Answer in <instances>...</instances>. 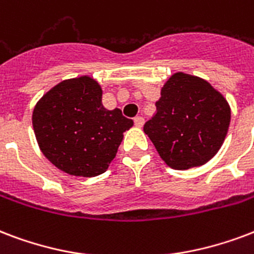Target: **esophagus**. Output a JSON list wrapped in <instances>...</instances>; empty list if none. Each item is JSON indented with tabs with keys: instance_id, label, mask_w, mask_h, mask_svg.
Here are the masks:
<instances>
[{
	"instance_id": "esophagus-1",
	"label": "esophagus",
	"mask_w": 254,
	"mask_h": 254,
	"mask_svg": "<svg viewBox=\"0 0 254 254\" xmlns=\"http://www.w3.org/2000/svg\"><path fill=\"white\" fill-rule=\"evenodd\" d=\"M134 125L137 127H142V125H144V119H142V117H140V116H138V117H135V119H134Z\"/></svg>"
}]
</instances>
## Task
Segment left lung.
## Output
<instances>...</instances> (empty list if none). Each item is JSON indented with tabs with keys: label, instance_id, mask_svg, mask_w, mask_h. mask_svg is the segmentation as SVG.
I'll use <instances>...</instances> for the list:
<instances>
[{
	"label": "left lung",
	"instance_id": "left-lung-1",
	"mask_svg": "<svg viewBox=\"0 0 254 254\" xmlns=\"http://www.w3.org/2000/svg\"><path fill=\"white\" fill-rule=\"evenodd\" d=\"M229 124L225 97L204 78L177 71L161 88L156 113L144 131L166 165L187 170L217 154Z\"/></svg>",
	"mask_w": 254,
	"mask_h": 254
}]
</instances>
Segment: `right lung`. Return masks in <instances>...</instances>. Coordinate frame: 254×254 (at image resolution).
<instances>
[{
  "label": "right lung",
  "mask_w": 254,
  "mask_h": 254,
  "mask_svg": "<svg viewBox=\"0 0 254 254\" xmlns=\"http://www.w3.org/2000/svg\"><path fill=\"white\" fill-rule=\"evenodd\" d=\"M37 144L56 168L77 177H96L109 168L133 121L102 105V89L81 75L46 92L32 116Z\"/></svg>",
  "instance_id": "1"
}]
</instances>
